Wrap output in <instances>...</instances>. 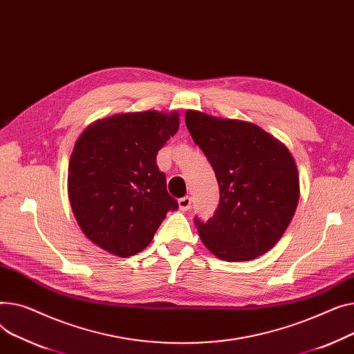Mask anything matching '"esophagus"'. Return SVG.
<instances>
[{"label":"esophagus","instance_id":"obj_1","mask_svg":"<svg viewBox=\"0 0 354 354\" xmlns=\"http://www.w3.org/2000/svg\"><path fill=\"white\" fill-rule=\"evenodd\" d=\"M178 207L181 212H187L192 207V197L190 196H184L181 198H178Z\"/></svg>","mask_w":354,"mask_h":354}]
</instances>
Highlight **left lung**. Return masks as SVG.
<instances>
[{"mask_svg": "<svg viewBox=\"0 0 354 354\" xmlns=\"http://www.w3.org/2000/svg\"><path fill=\"white\" fill-rule=\"evenodd\" d=\"M185 126L220 187L214 216L207 221L194 217L201 241L225 261L264 254L281 239L299 203L292 154L252 122L187 111Z\"/></svg>", "mask_w": 354, "mask_h": 354, "instance_id": "obj_1", "label": "left lung"}]
</instances>
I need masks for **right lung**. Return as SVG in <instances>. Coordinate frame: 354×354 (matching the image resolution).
Here are the masks:
<instances>
[{
    "instance_id": "right-lung-1",
    "label": "right lung",
    "mask_w": 354,
    "mask_h": 354,
    "mask_svg": "<svg viewBox=\"0 0 354 354\" xmlns=\"http://www.w3.org/2000/svg\"><path fill=\"white\" fill-rule=\"evenodd\" d=\"M178 130V114L129 113L98 120L77 140L68 197L84 234L118 257L140 253L178 203L157 153Z\"/></svg>"
}]
</instances>
